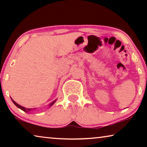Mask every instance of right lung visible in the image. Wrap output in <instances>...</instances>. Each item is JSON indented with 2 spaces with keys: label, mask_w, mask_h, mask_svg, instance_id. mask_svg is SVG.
I'll return each mask as SVG.
<instances>
[{
  "label": "right lung",
  "mask_w": 147,
  "mask_h": 147,
  "mask_svg": "<svg viewBox=\"0 0 147 147\" xmlns=\"http://www.w3.org/2000/svg\"><path fill=\"white\" fill-rule=\"evenodd\" d=\"M11 100H12V101H13V104H15V105H16L17 107V108H20V109H22V110H23V111H24V112H26V113H28V111H31L32 110V109H30V108H24V107H23V106H20L19 105V104H17V103H16V102H15L13 100V99H12L11 98ZM56 102V100H54V102H52L51 104H50V106H52V105H53V104H54V102Z\"/></svg>",
  "instance_id": "obj_1"
}]
</instances>
